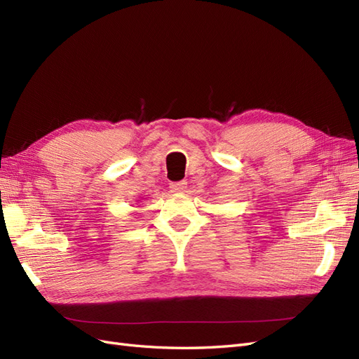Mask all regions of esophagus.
Returning a JSON list of instances; mask_svg holds the SVG:
<instances>
[{
  "mask_svg": "<svg viewBox=\"0 0 359 359\" xmlns=\"http://www.w3.org/2000/svg\"><path fill=\"white\" fill-rule=\"evenodd\" d=\"M170 190L173 193H184L187 190V181H178L170 184Z\"/></svg>",
  "mask_w": 359,
  "mask_h": 359,
  "instance_id": "1",
  "label": "esophagus"
}]
</instances>
